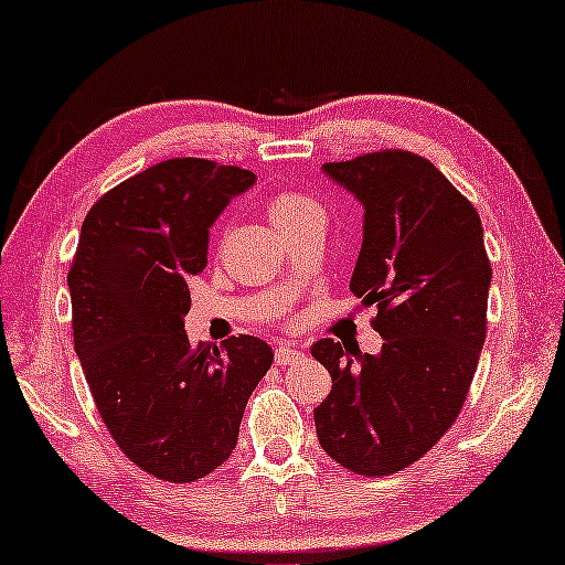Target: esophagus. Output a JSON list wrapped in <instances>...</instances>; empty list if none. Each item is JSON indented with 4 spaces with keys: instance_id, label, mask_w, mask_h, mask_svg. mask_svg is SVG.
Segmentation results:
<instances>
[{
    "instance_id": "obj_1",
    "label": "esophagus",
    "mask_w": 565,
    "mask_h": 565,
    "mask_svg": "<svg viewBox=\"0 0 565 565\" xmlns=\"http://www.w3.org/2000/svg\"><path fill=\"white\" fill-rule=\"evenodd\" d=\"M300 355H303V348L296 345V342H282V345H277L275 350V363L292 365L296 361H300Z\"/></svg>"
}]
</instances>
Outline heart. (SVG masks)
I'll list each match as a JSON object with an SVG mask.
<instances>
[{
    "instance_id": "heart-1",
    "label": "heart",
    "mask_w": 565,
    "mask_h": 565,
    "mask_svg": "<svg viewBox=\"0 0 565 565\" xmlns=\"http://www.w3.org/2000/svg\"><path fill=\"white\" fill-rule=\"evenodd\" d=\"M313 212H321L319 204L313 202L311 196L298 192H277L273 200L267 202V217L277 231L288 228V225L313 215Z\"/></svg>"
}]
</instances>
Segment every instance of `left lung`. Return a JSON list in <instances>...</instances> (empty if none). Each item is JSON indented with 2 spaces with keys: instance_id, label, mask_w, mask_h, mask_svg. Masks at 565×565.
Instances as JSON below:
<instances>
[{
  "instance_id": "obj_1",
  "label": "left lung",
  "mask_w": 565,
  "mask_h": 565,
  "mask_svg": "<svg viewBox=\"0 0 565 565\" xmlns=\"http://www.w3.org/2000/svg\"><path fill=\"white\" fill-rule=\"evenodd\" d=\"M363 204V246L350 290L376 306L379 355L334 340L311 355L332 376L313 409L321 449L365 478L405 470L454 426L488 324L490 262L478 210L407 150L324 163Z\"/></svg>"
}]
</instances>
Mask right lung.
<instances>
[{
    "label": "right lung",
    "mask_w": 565,
    "mask_h": 565,
    "mask_svg": "<svg viewBox=\"0 0 565 565\" xmlns=\"http://www.w3.org/2000/svg\"><path fill=\"white\" fill-rule=\"evenodd\" d=\"M254 181L238 166L171 158L106 192L79 231L67 275L75 353L108 434L152 478L217 470L273 365L259 337L194 345L184 329L210 225Z\"/></svg>",
    "instance_id": "add662e5"
}]
</instances>
